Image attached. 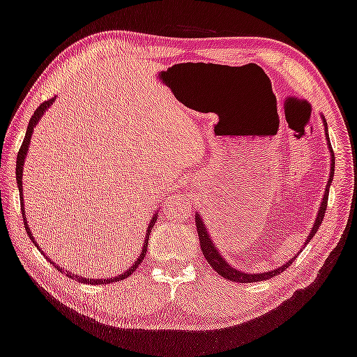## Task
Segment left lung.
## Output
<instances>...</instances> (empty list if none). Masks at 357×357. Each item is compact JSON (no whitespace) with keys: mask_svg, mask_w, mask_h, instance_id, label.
I'll use <instances>...</instances> for the list:
<instances>
[{"mask_svg":"<svg viewBox=\"0 0 357 357\" xmlns=\"http://www.w3.org/2000/svg\"><path fill=\"white\" fill-rule=\"evenodd\" d=\"M324 120V119H323ZM324 126H326V139L327 142H329V149H331V153H332V165H331V178H329V183H327V188L324 192V197H323V202H321V207H319V212H318V217L317 221H314V225L312 227V232L308 234L307 237V242L308 243L313 238L314 234L319 229L321 223H323V218H324V213H326V208H327V197H329V186L332 183V177H334V167H335V156H334V150H332V145H331V140H329V134H327V123L324 120ZM196 229H197V236H199V243H201V250H202V255L206 256V259L210 266L213 267V271H217L221 277L229 280V282H237V283H255V282H262V280H268L272 277H277L278 273H282L283 271H286L291 264H293L294 259L297 256H294L293 259L286 262L284 266L275 268V271H267L264 273H258V275H255V273H247V272H241V271H236V268L231 267L227 262L221 258V255L217 251V248L213 247L212 241L208 238V234L206 226H204L202 220L199 218V215L196 217ZM301 253V251H299ZM297 253V255H299Z\"/></svg>","mask_w":357,"mask_h":357,"instance_id":"1","label":"left lung"}]
</instances>
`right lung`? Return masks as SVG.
I'll return each mask as SVG.
<instances>
[{"mask_svg":"<svg viewBox=\"0 0 357 357\" xmlns=\"http://www.w3.org/2000/svg\"><path fill=\"white\" fill-rule=\"evenodd\" d=\"M54 99L55 98H52V99H47V101H44L43 104H40V106L34 110V114H33V116L30 119V123H28V130H26V134H25V139H23V142H22V147H20V150H19V153H17V167H15V177H17V185H19V191H20V204H22V217H23V225H25V229H26V232H28V236H30V238L33 241V243L36 245V247L39 248V251L40 253H43V256H45L44 255V251L40 250V247L39 245L36 243V241H34L33 238V236H31V231H30V227H28V225H26V217H25V208H23V196H22V169H23V162H25V156H26V151H28V145H30V139H31V134H33V128L36 126V123L39 121V119L40 116H43V114L45 112V109L50 106L52 102H54ZM155 221H156V215H153V218H151V221H150V225H149V229H147V237H145V242H144V248H142V253H140V256H139V259L134 262L132 264V267H130L128 268L126 272H123L121 273V275H119V277H115V278H109V280H93V278H82V277H77V275H74V273H66V275L69 277V278H77L80 283H89V284H106V283H114V282H120V280H125L126 277H130L131 273L136 271V268L139 267V264L140 262L144 261V258H145V253H147V245H149V237H150V232H151V229H153V225H155ZM45 259H49V256H45ZM50 261V259H49ZM52 262V261H50ZM52 264H54V262H52ZM55 266V264H54ZM58 271L60 272H64V268H61V267H58V266H55Z\"/></svg>","mask_w":357,"mask_h":357,"instance_id":"right-lung-1","label":"right lung"}]
</instances>
